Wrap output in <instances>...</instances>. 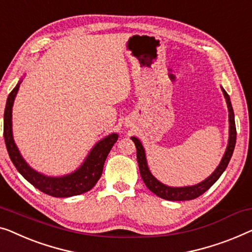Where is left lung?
<instances>
[{"label":"left lung","mask_w":252,"mask_h":252,"mask_svg":"<svg viewBox=\"0 0 252 252\" xmlns=\"http://www.w3.org/2000/svg\"><path fill=\"white\" fill-rule=\"evenodd\" d=\"M223 94L225 96L226 103H227L228 109V122H229V136H228V144L226 148V151L224 153L223 158L220 160V163L217 166V168L215 169L213 174L209 177L206 178L205 181L200 182L199 184L191 185V187H183V188H173L168 187V185L162 184L161 182H159L157 178L151 174L150 169L148 167L147 162V157H145L144 148L140 140L136 137H130L132 141L135 143L136 147V157H137V162H138V168H140V174L142 180H143L144 184L147 185V188L150 189L151 192L155 193L156 195H158L159 198L169 200V201H185V200H193L198 198L201 194H203L208 189H210L213 185L216 183V181L220 177V175L224 173V170L227 167L229 160L232 158L233 151L235 148V142H236V128H235V120H234V111H233L231 99H229L228 94L226 93V91L221 87Z\"/></svg>","instance_id":"8db88e82"}]
</instances>
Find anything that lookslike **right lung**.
Here are the masks:
<instances>
[{"instance_id": "add662e5", "label": "right lung", "mask_w": 252, "mask_h": 252, "mask_svg": "<svg viewBox=\"0 0 252 252\" xmlns=\"http://www.w3.org/2000/svg\"><path fill=\"white\" fill-rule=\"evenodd\" d=\"M20 83L21 81L11 91L8 100H6L4 110L3 135H4L6 150H8L11 161L16 166L17 170L23 175L25 180H27L29 183L45 194L56 196V198H68V196L78 195L90 191L100 180L104 161L111 150L112 145L117 142L118 134L112 133L97 142L87 155L82 166L78 169L72 171L71 174L60 177H52L38 173L25 161L13 140L12 107Z\"/></svg>"}]
</instances>
